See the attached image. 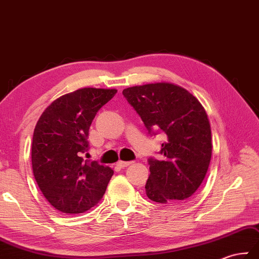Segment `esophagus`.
I'll return each mask as SVG.
<instances>
[{"mask_svg":"<svg viewBox=\"0 0 259 259\" xmlns=\"http://www.w3.org/2000/svg\"><path fill=\"white\" fill-rule=\"evenodd\" d=\"M134 162H132V160H130V162H124V160H118L117 162V166H119L120 168H125L127 167V166H130L131 164H133Z\"/></svg>","mask_w":259,"mask_h":259,"instance_id":"34e87169","label":"esophagus"}]
</instances>
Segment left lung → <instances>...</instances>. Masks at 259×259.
Returning <instances> with one entry per match:
<instances>
[{
	"instance_id": "left-lung-1",
	"label": "left lung",
	"mask_w": 259,
	"mask_h": 259,
	"mask_svg": "<svg viewBox=\"0 0 259 259\" xmlns=\"http://www.w3.org/2000/svg\"><path fill=\"white\" fill-rule=\"evenodd\" d=\"M123 95L148 134H163L165 139L162 158H148L147 197L159 204L186 202L203 183L211 157L210 125L204 107L188 91L170 83L133 86Z\"/></svg>"
}]
</instances>
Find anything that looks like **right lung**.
I'll return each instance as SVG.
<instances>
[{"label":"right lung","mask_w":259,"mask_h":259,"mask_svg":"<svg viewBox=\"0 0 259 259\" xmlns=\"http://www.w3.org/2000/svg\"><path fill=\"white\" fill-rule=\"evenodd\" d=\"M116 90L85 88L63 95L43 112L32 142V167L48 202L64 214H79L104 195L114 171L85 159L96 113Z\"/></svg>","instance_id":"1"}]
</instances>
